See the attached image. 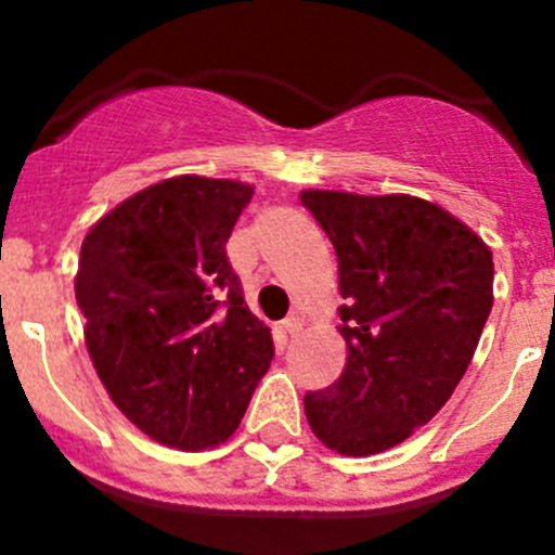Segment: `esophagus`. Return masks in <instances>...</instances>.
Wrapping results in <instances>:
<instances>
[{"label":"esophagus","mask_w":555,"mask_h":555,"mask_svg":"<svg viewBox=\"0 0 555 555\" xmlns=\"http://www.w3.org/2000/svg\"><path fill=\"white\" fill-rule=\"evenodd\" d=\"M279 327H282L287 335H298L300 327H304V322H300V317L289 313V317H284L282 322H279Z\"/></svg>","instance_id":"obj_1"}]
</instances>
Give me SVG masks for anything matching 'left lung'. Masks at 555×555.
<instances>
[{
    "label": "left lung",
    "instance_id": "left-lung-1",
    "mask_svg": "<svg viewBox=\"0 0 555 555\" xmlns=\"http://www.w3.org/2000/svg\"><path fill=\"white\" fill-rule=\"evenodd\" d=\"M338 257L346 367L304 400L313 435L371 456L424 427L462 382L494 304L491 249L413 195L304 190Z\"/></svg>",
    "mask_w": 555,
    "mask_h": 555
}]
</instances>
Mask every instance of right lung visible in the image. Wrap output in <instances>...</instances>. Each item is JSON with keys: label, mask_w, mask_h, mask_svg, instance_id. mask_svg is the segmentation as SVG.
<instances>
[{"label": "right lung", "mask_w": 555, "mask_h": 555, "mask_svg": "<svg viewBox=\"0 0 555 555\" xmlns=\"http://www.w3.org/2000/svg\"><path fill=\"white\" fill-rule=\"evenodd\" d=\"M251 184L184 173L131 195L86 236L75 279L86 344L112 402L158 443L236 433L273 360L225 244Z\"/></svg>", "instance_id": "1"}]
</instances>
